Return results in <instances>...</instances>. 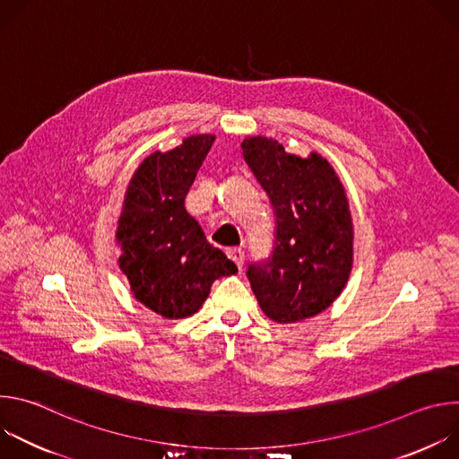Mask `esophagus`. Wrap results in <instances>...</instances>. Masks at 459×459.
<instances>
[{
  "instance_id": "obj_1",
  "label": "esophagus",
  "mask_w": 459,
  "mask_h": 459,
  "mask_svg": "<svg viewBox=\"0 0 459 459\" xmlns=\"http://www.w3.org/2000/svg\"><path fill=\"white\" fill-rule=\"evenodd\" d=\"M227 254H229V257L234 261V264L238 265V269H241V267H243V261H245V252H243L241 248H230Z\"/></svg>"
}]
</instances>
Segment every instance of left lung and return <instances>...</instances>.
Instances as JSON below:
<instances>
[{
	"label": "left lung",
	"instance_id": "obj_1",
	"mask_svg": "<svg viewBox=\"0 0 459 459\" xmlns=\"http://www.w3.org/2000/svg\"><path fill=\"white\" fill-rule=\"evenodd\" d=\"M243 158L274 211L273 250L247 278L271 319L294 323L331 307L352 269V221L345 190L329 161L298 158L269 138H248Z\"/></svg>",
	"mask_w": 459,
	"mask_h": 459
}]
</instances>
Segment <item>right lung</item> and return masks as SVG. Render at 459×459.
<instances>
[{
  "label": "right lung",
  "instance_id": "obj_1",
  "mask_svg": "<svg viewBox=\"0 0 459 459\" xmlns=\"http://www.w3.org/2000/svg\"><path fill=\"white\" fill-rule=\"evenodd\" d=\"M212 143L214 136H192L169 152L151 154L128 185L117 225L119 269L134 298L169 319L198 312L212 283L238 273L185 209Z\"/></svg>",
  "mask_w": 459,
  "mask_h": 459
}]
</instances>
